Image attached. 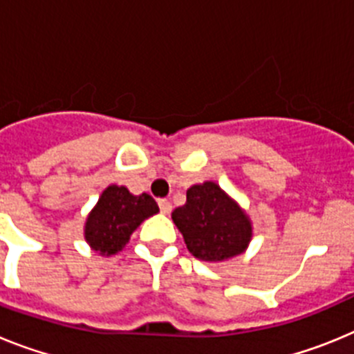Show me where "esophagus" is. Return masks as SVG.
Listing matches in <instances>:
<instances>
[{"label":"esophagus","instance_id":"esophagus-1","mask_svg":"<svg viewBox=\"0 0 354 354\" xmlns=\"http://www.w3.org/2000/svg\"><path fill=\"white\" fill-rule=\"evenodd\" d=\"M159 209H161L162 214H170V212H171L170 200H167V198H161V200H159Z\"/></svg>","mask_w":354,"mask_h":354}]
</instances>
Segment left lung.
Listing matches in <instances>:
<instances>
[{"instance_id": "1", "label": "left lung", "mask_w": 354, "mask_h": 354, "mask_svg": "<svg viewBox=\"0 0 354 354\" xmlns=\"http://www.w3.org/2000/svg\"><path fill=\"white\" fill-rule=\"evenodd\" d=\"M171 220L196 259L218 262L245 252L252 239V223L227 193L214 183L187 189L186 204L171 212Z\"/></svg>"}]
</instances>
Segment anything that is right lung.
I'll list each match as a JSON object with an SVG mask.
<instances>
[{
    "mask_svg": "<svg viewBox=\"0 0 354 354\" xmlns=\"http://www.w3.org/2000/svg\"><path fill=\"white\" fill-rule=\"evenodd\" d=\"M158 211L156 200L147 193L136 196L124 186H108L88 214L84 239L95 252L113 255L127 245L138 225Z\"/></svg>",
    "mask_w": 354,
    "mask_h": 354,
    "instance_id": "obj_1",
    "label": "right lung"
}]
</instances>
